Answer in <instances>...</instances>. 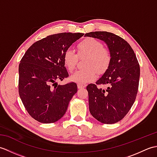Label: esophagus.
<instances>
[{
    "label": "esophagus",
    "instance_id": "1",
    "mask_svg": "<svg viewBox=\"0 0 157 157\" xmlns=\"http://www.w3.org/2000/svg\"><path fill=\"white\" fill-rule=\"evenodd\" d=\"M85 85L84 84H78V88L79 89H81V88H85Z\"/></svg>",
    "mask_w": 157,
    "mask_h": 157
}]
</instances>
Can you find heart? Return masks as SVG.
Listing matches in <instances>:
<instances>
[{"label": "heart", "instance_id": "heart-1", "mask_svg": "<svg viewBox=\"0 0 157 157\" xmlns=\"http://www.w3.org/2000/svg\"><path fill=\"white\" fill-rule=\"evenodd\" d=\"M78 55L80 58L88 56L84 69L78 70L71 76L72 81L84 84L97 78L98 73H105L111 61V55L108 49L97 40L88 38L78 45ZM63 61L68 71L72 72L78 61V56L71 49H67L63 55Z\"/></svg>", "mask_w": 157, "mask_h": 157}]
</instances>
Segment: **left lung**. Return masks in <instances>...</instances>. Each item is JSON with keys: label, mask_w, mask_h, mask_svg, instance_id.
<instances>
[{"label": "left lung", "mask_w": 157, "mask_h": 157, "mask_svg": "<svg viewBox=\"0 0 157 157\" xmlns=\"http://www.w3.org/2000/svg\"><path fill=\"white\" fill-rule=\"evenodd\" d=\"M85 37L103 41L111 55L109 68L96 82L107 88H100L92 84L86 88L90 112L102 123H115L124 117L135 102L140 73L138 61L131 46L113 33L90 32Z\"/></svg>", "instance_id": "left-lung-1"}]
</instances>
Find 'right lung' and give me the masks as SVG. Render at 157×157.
I'll return each mask as SVG.
<instances>
[{"label":"right lung","instance_id":"obj_1","mask_svg":"<svg viewBox=\"0 0 157 157\" xmlns=\"http://www.w3.org/2000/svg\"><path fill=\"white\" fill-rule=\"evenodd\" d=\"M82 33H60L37 41L19 65V94L32 117L42 123L57 121L78 91L74 82L58 84L69 76L63 61L65 51Z\"/></svg>","mask_w":157,"mask_h":157}]
</instances>
